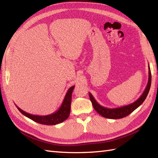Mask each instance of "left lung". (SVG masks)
Listing matches in <instances>:
<instances>
[{
    "mask_svg": "<svg viewBox=\"0 0 158 158\" xmlns=\"http://www.w3.org/2000/svg\"><path fill=\"white\" fill-rule=\"evenodd\" d=\"M148 66H149V78H148V83H147L146 88L145 90H144L143 93L142 94V95L140 96V98L138 100H136L135 102L131 103L130 105H127L123 106L117 107V108H113V109L106 108V107H104L100 105V104H98V102L95 100V98H94V96L92 95V94L89 93L90 100H91L94 108V109L96 110V112L98 113L100 115H102V117H106V118H108V119H121L130 115L131 113L133 112L134 110L138 108L140 105H141V104L144 102V100H145L147 98V94H148L150 89L151 83H152V73H151L149 65Z\"/></svg>",
    "mask_w": 158,
    "mask_h": 158,
    "instance_id": "obj_1",
    "label": "left lung"
}]
</instances>
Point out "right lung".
<instances>
[{
    "mask_svg": "<svg viewBox=\"0 0 158 158\" xmlns=\"http://www.w3.org/2000/svg\"><path fill=\"white\" fill-rule=\"evenodd\" d=\"M74 88H75V85H73L72 87L68 89L66 95L64 96V98L63 100V102L62 103L61 106L58 110L56 112L53 113L50 115H32L23 111L19 107L17 106V108L21 112L23 115L28 117L29 119L34 121L35 122H37L39 123L43 124V125H56L63 122L68 118L70 115V104H71V99H72V93Z\"/></svg>",
    "mask_w": 158,
    "mask_h": 158,
    "instance_id": "right-lung-1",
    "label": "right lung"
}]
</instances>
